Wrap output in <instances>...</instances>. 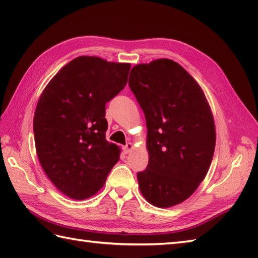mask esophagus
Returning a JSON list of instances; mask_svg holds the SVG:
<instances>
[{
  "mask_svg": "<svg viewBox=\"0 0 258 258\" xmlns=\"http://www.w3.org/2000/svg\"><path fill=\"white\" fill-rule=\"evenodd\" d=\"M134 145L132 143H127L125 146H123V152L125 153V154H128V153L133 150Z\"/></svg>",
  "mask_w": 258,
  "mask_h": 258,
  "instance_id": "esophagus-1",
  "label": "esophagus"
}]
</instances>
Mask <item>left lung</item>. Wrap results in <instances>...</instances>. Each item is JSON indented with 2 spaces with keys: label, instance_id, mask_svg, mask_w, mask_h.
Here are the masks:
<instances>
[{
  "label": "left lung",
  "instance_id": "1",
  "mask_svg": "<svg viewBox=\"0 0 258 258\" xmlns=\"http://www.w3.org/2000/svg\"><path fill=\"white\" fill-rule=\"evenodd\" d=\"M128 85L143 109L150 161L138 173L147 202L171 207L205 178L215 150V124L197 82L176 62L160 58L131 71Z\"/></svg>",
  "mask_w": 258,
  "mask_h": 258
}]
</instances>
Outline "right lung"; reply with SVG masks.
Segmentation results:
<instances>
[{
  "label": "right lung",
  "instance_id": "add662e5",
  "mask_svg": "<svg viewBox=\"0 0 258 258\" xmlns=\"http://www.w3.org/2000/svg\"><path fill=\"white\" fill-rule=\"evenodd\" d=\"M131 64L96 56L72 59L50 81L33 120L36 154L63 194L85 200L103 187L119 160L105 139V104L127 83Z\"/></svg>",
  "mask_w": 258,
  "mask_h": 258
}]
</instances>
